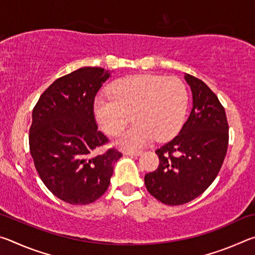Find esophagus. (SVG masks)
I'll return each mask as SVG.
<instances>
[{"label": "esophagus", "instance_id": "esophagus-1", "mask_svg": "<svg viewBox=\"0 0 255 255\" xmlns=\"http://www.w3.org/2000/svg\"><path fill=\"white\" fill-rule=\"evenodd\" d=\"M125 154H126V155H133V156H138V155L141 154V152H140V150H126Z\"/></svg>", "mask_w": 255, "mask_h": 255}]
</instances>
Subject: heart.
I'll use <instances>...</instances> for the list:
<instances>
[{
	"label": "heart",
	"mask_w": 255,
	"mask_h": 255,
	"mask_svg": "<svg viewBox=\"0 0 255 255\" xmlns=\"http://www.w3.org/2000/svg\"><path fill=\"white\" fill-rule=\"evenodd\" d=\"M188 108L184 84L175 77L138 74L115 81L109 96L93 101V115L108 135L120 133L131 115L132 126L118 138L125 148H139L154 139L166 140L180 130Z\"/></svg>",
	"instance_id": "heart-1"
}]
</instances>
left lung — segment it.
Listing matches in <instances>:
<instances>
[{
  "label": "left lung",
  "instance_id": "8db88e82",
  "mask_svg": "<svg viewBox=\"0 0 255 255\" xmlns=\"http://www.w3.org/2000/svg\"><path fill=\"white\" fill-rule=\"evenodd\" d=\"M184 79L191 88L192 110L179 135L156 149L157 169L144 179L150 195L170 206L187 204L205 192L228 146L227 118L217 96L197 77L185 74Z\"/></svg>",
  "mask_w": 255,
  "mask_h": 255
}]
</instances>
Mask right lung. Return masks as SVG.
I'll list each match as a JSON object with an SVG mask.
<instances>
[{"label": "right lung", "instance_id": "1", "mask_svg": "<svg viewBox=\"0 0 255 255\" xmlns=\"http://www.w3.org/2000/svg\"><path fill=\"white\" fill-rule=\"evenodd\" d=\"M109 77L105 68H79L49 85L32 110L29 146L34 166L49 191L67 204L99 199L123 156L116 148L91 155L109 141L93 115L94 98Z\"/></svg>", "mask_w": 255, "mask_h": 255}]
</instances>
